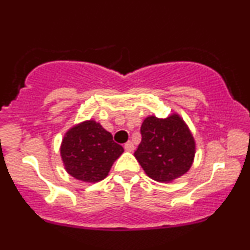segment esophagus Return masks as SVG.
Listing matches in <instances>:
<instances>
[{"label":"esophagus","instance_id":"1","mask_svg":"<svg viewBox=\"0 0 250 250\" xmlns=\"http://www.w3.org/2000/svg\"><path fill=\"white\" fill-rule=\"evenodd\" d=\"M125 149L127 150V151H134V149H135V146H134V143L131 142V141H128L127 143L125 144Z\"/></svg>","mask_w":250,"mask_h":250}]
</instances>
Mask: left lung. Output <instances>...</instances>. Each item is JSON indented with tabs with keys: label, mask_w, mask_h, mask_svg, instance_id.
Listing matches in <instances>:
<instances>
[{
	"label": "left lung",
	"mask_w": 250,
	"mask_h": 250,
	"mask_svg": "<svg viewBox=\"0 0 250 250\" xmlns=\"http://www.w3.org/2000/svg\"><path fill=\"white\" fill-rule=\"evenodd\" d=\"M141 134L142 141L134 156L150 178L171 183L191 169L195 141L179 114L172 113L165 119L146 116Z\"/></svg>",
	"instance_id": "1"
}]
</instances>
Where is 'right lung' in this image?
Instances as JSON below:
<instances>
[{
    "mask_svg": "<svg viewBox=\"0 0 250 250\" xmlns=\"http://www.w3.org/2000/svg\"><path fill=\"white\" fill-rule=\"evenodd\" d=\"M122 146L94 120L77 123L66 131L60 144V157L66 172L86 183L104 179L114 162L123 154Z\"/></svg>",
    "mask_w": 250,
    "mask_h": 250,
    "instance_id": "obj_1",
    "label": "right lung"
}]
</instances>
